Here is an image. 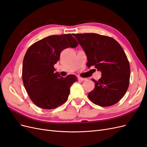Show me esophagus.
<instances>
[{
	"label": "esophagus",
	"mask_w": 147,
	"mask_h": 147,
	"mask_svg": "<svg viewBox=\"0 0 147 147\" xmlns=\"http://www.w3.org/2000/svg\"><path fill=\"white\" fill-rule=\"evenodd\" d=\"M78 80H80V81H85L86 79V78H84L79 77V78H78Z\"/></svg>",
	"instance_id": "34e87169"
}]
</instances>
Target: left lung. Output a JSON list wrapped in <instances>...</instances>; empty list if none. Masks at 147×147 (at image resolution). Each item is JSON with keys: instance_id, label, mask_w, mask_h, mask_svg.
Masks as SVG:
<instances>
[{"instance_id": "8db88e82", "label": "left lung", "mask_w": 147, "mask_h": 147, "mask_svg": "<svg viewBox=\"0 0 147 147\" xmlns=\"http://www.w3.org/2000/svg\"><path fill=\"white\" fill-rule=\"evenodd\" d=\"M87 56L88 67L100 71L98 81L88 98L101 107L117 104L126 94L129 84L130 65L119 43L112 37L94 33L74 34Z\"/></svg>"}]
</instances>
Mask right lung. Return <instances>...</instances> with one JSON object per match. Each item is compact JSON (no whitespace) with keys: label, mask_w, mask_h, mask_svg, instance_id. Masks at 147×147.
<instances>
[{"label":"right lung","mask_w":147,"mask_h":147,"mask_svg":"<svg viewBox=\"0 0 147 147\" xmlns=\"http://www.w3.org/2000/svg\"><path fill=\"white\" fill-rule=\"evenodd\" d=\"M78 42L70 34L53 35L32 44L26 51L22 78L28 94L34 103L43 109H53L66 102L70 88L77 80L74 75L61 77L54 65L62 51L75 48Z\"/></svg>","instance_id":"1"}]
</instances>
